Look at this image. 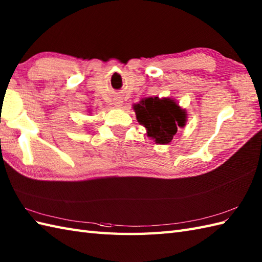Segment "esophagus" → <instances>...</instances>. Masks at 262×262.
<instances>
[{"label": "esophagus", "mask_w": 262, "mask_h": 262, "mask_svg": "<svg viewBox=\"0 0 262 262\" xmlns=\"http://www.w3.org/2000/svg\"><path fill=\"white\" fill-rule=\"evenodd\" d=\"M115 104H116V107H120V105H121V101H119V100H117V101L115 102Z\"/></svg>", "instance_id": "1"}]
</instances>
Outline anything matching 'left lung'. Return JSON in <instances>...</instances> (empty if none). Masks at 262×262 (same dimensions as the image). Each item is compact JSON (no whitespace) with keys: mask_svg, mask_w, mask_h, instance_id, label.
I'll return each mask as SVG.
<instances>
[{"mask_svg":"<svg viewBox=\"0 0 262 262\" xmlns=\"http://www.w3.org/2000/svg\"><path fill=\"white\" fill-rule=\"evenodd\" d=\"M133 108L137 121L146 128L147 136L158 144H169L178 127H183L187 121L186 110L170 98H145Z\"/></svg>","mask_w":262,"mask_h":262,"instance_id":"1","label":"left lung"}]
</instances>
